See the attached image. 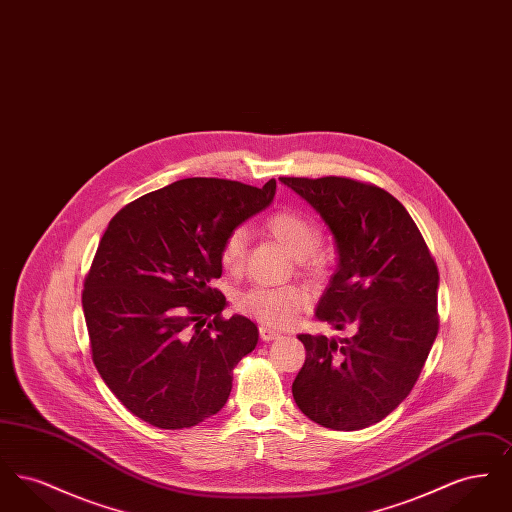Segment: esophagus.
<instances>
[{
	"mask_svg": "<svg viewBox=\"0 0 512 512\" xmlns=\"http://www.w3.org/2000/svg\"><path fill=\"white\" fill-rule=\"evenodd\" d=\"M259 336H261V340L263 341H272L276 340V338H280L282 332H278V330L272 328V326H261V328H259Z\"/></svg>",
	"mask_w": 512,
	"mask_h": 512,
	"instance_id": "esophagus-1",
	"label": "esophagus"
}]
</instances>
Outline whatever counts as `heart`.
Wrapping results in <instances>:
<instances>
[{"label":"heart","mask_w":512,"mask_h":512,"mask_svg":"<svg viewBox=\"0 0 512 512\" xmlns=\"http://www.w3.org/2000/svg\"><path fill=\"white\" fill-rule=\"evenodd\" d=\"M268 234L284 245L301 263L313 259V251L320 244V228L315 220L299 211H278L267 220ZM247 234L244 228L232 230L220 249V261L228 270L244 265ZM309 295L299 286H255L242 293L238 307L245 315L265 320L270 324H286L307 303Z\"/></svg>","instance_id":"heart-1"}]
</instances>
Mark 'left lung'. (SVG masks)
<instances>
[{"label":"left lung","mask_w":512,"mask_h":512,"mask_svg":"<svg viewBox=\"0 0 512 512\" xmlns=\"http://www.w3.org/2000/svg\"><path fill=\"white\" fill-rule=\"evenodd\" d=\"M328 226L338 267L315 317L349 338L297 336V407L332 430L380 422L411 393L438 336V267L407 209L351 178H280Z\"/></svg>","instance_id":"1"}]
</instances>
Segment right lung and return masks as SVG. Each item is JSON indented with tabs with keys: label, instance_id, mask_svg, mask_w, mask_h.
I'll return each instance as SVG.
<instances>
[{
	"label": "right lung",
	"instance_id": "right-lung-1",
	"mask_svg": "<svg viewBox=\"0 0 512 512\" xmlns=\"http://www.w3.org/2000/svg\"><path fill=\"white\" fill-rule=\"evenodd\" d=\"M274 194V178L263 188L184 178L109 222L82 292L92 359L107 388L151 426L190 428L228 401L232 370L259 330L242 315L220 317L226 299L211 280L222 274L226 236Z\"/></svg>",
	"mask_w": 512,
	"mask_h": 512
}]
</instances>
